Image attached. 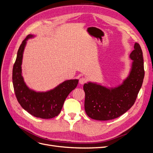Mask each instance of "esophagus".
I'll return each mask as SVG.
<instances>
[{
	"label": "esophagus",
	"mask_w": 153,
	"mask_h": 153,
	"mask_svg": "<svg viewBox=\"0 0 153 153\" xmlns=\"http://www.w3.org/2000/svg\"><path fill=\"white\" fill-rule=\"evenodd\" d=\"M86 82H87V79L84 77L80 78V80H79V83H80V84H82V85L85 83Z\"/></svg>",
	"instance_id": "1"
}]
</instances>
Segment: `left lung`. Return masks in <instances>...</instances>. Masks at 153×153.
Here are the masks:
<instances>
[{"mask_svg": "<svg viewBox=\"0 0 153 153\" xmlns=\"http://www.w3.org/2000/svg\"><path fill=\"white\" fill-rule=\"evenodd\" d=\"M130 70L123 82L114 87L88 82L83 85L85 110L92 119L106 121L117 118L133 106L144 77L143 51L138 43L130 54Z\"/></svg>", "mask_w": 153, "mask_h": 153, "instance_id": "left-lung-1", "label": "left lung"}]
</instances>
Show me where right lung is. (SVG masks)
<instances>
[{
	"label": "right lung",
	"instance_id": "obj_1",
	"mask_svg": "<svg viewBox=\"0 0 153 153\" xmlns=\"http://www.w3.org/2000/svg\"><path fill=\"white\" fill-rule=\"evenodd\" d=\"M35 36L33 35H28L18 49L13 69L14 90L18 102L25 111L36 118L50 119L60 113L65 99L76 87L78 80H65L46 92H36L26 85L22 75L23 52L26 42Z\"/></svg>",
	"mask_w": 153,
	"mask_h": 153
}]
</instances>
